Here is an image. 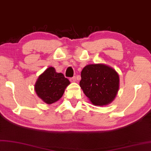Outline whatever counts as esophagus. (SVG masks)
Returning <instances> with one entry per match:
<instances>
[{"label": "esophagus", "instance_id": "esophagus-1", "mask_svg": "<svg viewBox=\"0 0 151 151\" xmlns=\"http://www.w3.org/2000/svg\"><path fill=\"white\" fill-rule=\"evenodd\" d=\"M70 81H71V82H75V81H76V76H73V78H70Z\"/></svg>", "mask_w": 151, "mask_h": 151}]
</instances>
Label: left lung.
I'll use <instances>...</instances> for the list:
<instances>
[{"instance_id":"left-lung-1","label":"left lung","mask_w":151,"mask_h":151,"mask_svg":"<svg viewBox=\"0 0 151 151\" xmlns=\"http://www.w3.org/2000/svg\"><path fill=\"white\" fill-rule=\"evenodd\" d=\"M80 86L95 105H106L115 99L119 78L114 69L104 64L86 65L81 73Z\"/></svg>"}]
</instances>
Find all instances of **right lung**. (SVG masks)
I'll list each match as a JSON object with an SVG mask.
<instances>
[{
    "label": "right lung",
    "instance_id": "obj_1",
    "mask_svg": "<svg viewBox=\"0 0 151 151\" xmlns=\"http://www.w3.org/2000/svg\"><path fill=\"white\" fill-rule=\"evenodd\" d=\"M70 81L62 73H57L55 68L50 67L39 76L35 85L38 96L47 104L59 100L64 93Z\"/></svg>",
    "mask_w": 151,
    "mask_h": 151
}]
</instances>
